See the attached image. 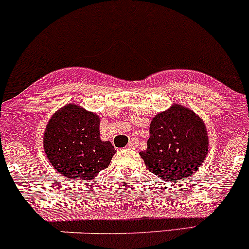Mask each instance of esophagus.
I'll use <instances>...</instances> for the list:
<instances>
[{
	"mask_svg": "<svg viewBox=\"0 0 249 249\" xmlns=\"http://www.w3.org/2000/svg\"><path fill=\"white\" fill-rule=\"evenodd\" d=\"M137 146H138V139H131V141L128 142L127 147H130V148H136Z\"/></svg>",
	"mask_w": 249,
	"mask_h": 249,
	"instance_id": "34e87169",
	"label": "esophagus"
}]
</instances>
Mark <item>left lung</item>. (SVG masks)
Masks as SVG:
<instances>
[{"mask_svg":"<svg viewBox=\"0 0 249 249\" xmlns=\"http://www.w3.org/2000/svg\"><path fill=\"white\" fill-rule=\"evenodd\" d=\"M206 126L188 107L174 104L150 124L147 148L142 151L147 170L167 182L186 179L202 165L208 152Z\"/></svg>","mask_w":249,"mask_h":249,"instance_id":"1","label":"left lung"}]
</instances>
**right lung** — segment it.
Wrapping results in <instances>:
<instances>
[{
  "label": "right lung",
  "mask_w": 249,
  "mask_h": 249,
  "mask_svg": "<svg viewBox=\"0 0 249 249\" xmlns=\"http://www.w3.org/2000/svg\"><path fill=\"white\" fill-rule=\"evenodd\" d=\"M99 117L78 105L67 104L51 117L44 136L45 156L55 170L70 180H92L110 165L115 147L103 142Z\"/></svg>",
  "instance_id": "obj_1"
}]
</instances>
